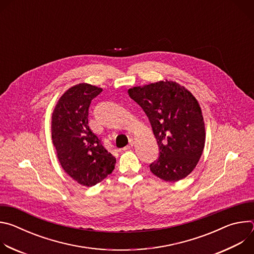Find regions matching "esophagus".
Listing matches in <instances>:
<instances>
[{"instance_id": "esophagus-1", "label": "esophagus", "mask_w": 254, "mask_h": 254, "mask_svg": "<svg viewBox=\"0 0 254 254\" xmlns=\"http://www.w3.org/2000/svg\"><path fill=\"white\" fill-rule=\"evenodd\" d=\"M134 142H135V141H134V139H133V138H131V139H130V141H129V144H128V146L125 147L123 150H124V151H128V150H130V149L133 147Z\"/></svg>"}]
</instances>
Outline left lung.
Segmentation results:
<instances>
[{
  "mask_svg": "<svg viewBox=\"0 0 254 254\" xmlns=\"http://www.w3.org/2000/svg\"><path fill=\"white\" fill-rule=\"evenodd\" d=\"M148 116L160 156L151 164L154 175L166 182L186 178L196 168L205 146V124L198 100L172 80L128 89Z\"/></svg>",
  "mask_w": 254,
  "mask_h": 254,
  "instance_id": "left-lung-1",
  "label": "left lung"
}]
</instances>
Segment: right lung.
I'll return each mask as SVG.
<instances>
[{
  "label": "right lung",
  "mask_w": 254,
  "mask_h": 254,
  "mask_svg": "<svg viewBox=\"0 0 254 254\" xmlns=\"http://www.w3.org/2000/svg\"><path fill=\"white\" fill-rule=\"evenodd\" d=\"M102 88L79 83L67 89L52 113L51 133L63 170L82 186L91 187L112 174L116 158L88 127V108Z\"/></svg>",
  "instance_id": "1"
}]
</instances>
